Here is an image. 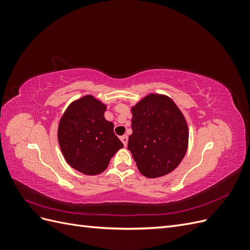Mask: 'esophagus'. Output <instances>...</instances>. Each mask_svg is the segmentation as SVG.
<instances>
[{"label": "esophagus", "instance_id": "esophagus-1", "mask_svg": "<svg viewBox=\"0 0 250 250\" xmlns=\"http://www.w3.org/2000/svg\"><path fill=\"white\" fill-rule=\"evenodd\" d=\"M120 140L122 141L123 145L126 147V146H127V143H128V137H127V135H122V137L120 138Z\"/></svg>", "mask_w": 250, "mask_h": 250}]
</instances>
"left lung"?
Wrapping results in <instances>:
<instances>
[{"label": "left lung", "instance_id": "8db88e82", "mask_svg": "<svg viewBox=\"0 0 250 250\" xmlns=\"http://www.w3.org/2000/svg\"><path fill=\"white\" fill-rule=\"evenodd\" d=\"M128 149L148 178L167 175L183 161L188 144L185 116L166 95L149 94L131 107Z\"/></svg>", "mask_w": 250, "mask_h": 250}]
</instances>
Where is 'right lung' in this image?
<instances>
[{"label":"right lung","instance_id":"right-lung-1","mask_svg":"<svg viewBox=\"0 0 250 250\" xmlns=\"http://www.w3.org/2000/svg\"><path fill=\"white\" fill-rule=\"evenodd\" d=\"M105 110L106 105L86 95L73 101L59 121L57 138L64 160L85 175L102 173L124 147L112 122L104 118Z\"/></svg>","mask_w":250,"mask_h":250}]
</instances>
